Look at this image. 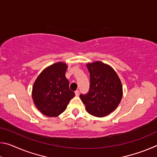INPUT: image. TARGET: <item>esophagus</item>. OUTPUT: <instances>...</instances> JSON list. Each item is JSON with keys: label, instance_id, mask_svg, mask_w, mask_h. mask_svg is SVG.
I'll list each match as a JSON object with an SVG mask.
<instances>
[{"label": "esophagus", "instance_id": "esophagus-1", "mask_svg": "<svg viewBox=\"0 0 157 157\" xmlns=\"http://www.w3.org/2000/svg\"><path fill=\"white\" fill-rule=\"evenodd\" d=\"M75 96H78L79 94V92L78 90H77V91H75Z\"/></svg>", "mask_w": 157, "mask_h": 157}]
</instances>
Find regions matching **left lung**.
Returning a JSON list of instances; mask_svg holds the SVG:
<instances>
[{
    "mask_svg": "<svg viewBox=\"0 0 157 157\" xmlns=\"http://www.w3.org/2000/svg\"><path fill=\"white\" fill-rule=\"evenodd\" d=\"M90 89L79 95L87 112L95 117L109 115L118 107L123 97V85L118 74L109 65L100 61L87 63Z\"/></svg>",
    "mask_w": 157,
    "mask_h": 157,
    "instance_id": "obj_1",
    "label": "left lung"
}]
</instances>
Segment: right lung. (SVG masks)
I'll return each mask as SVG.
<instances>
[{"label":"right lung","instance_id":"right-lung-1","mask_svg":"<svg viewBox=\"0 0 157 157\" xmlns=\"http://www.w3.org/2000/svg\"><path fill=\"white\" fill-rule=\"evenodd\" d=\"M67 68L64 62L53 63L45 68L34 82L32 91L34 104L48 117L60 115L75 96L65 76Z\"/></svg>","mask_w":157,"mask_h":157}]
</instances>
